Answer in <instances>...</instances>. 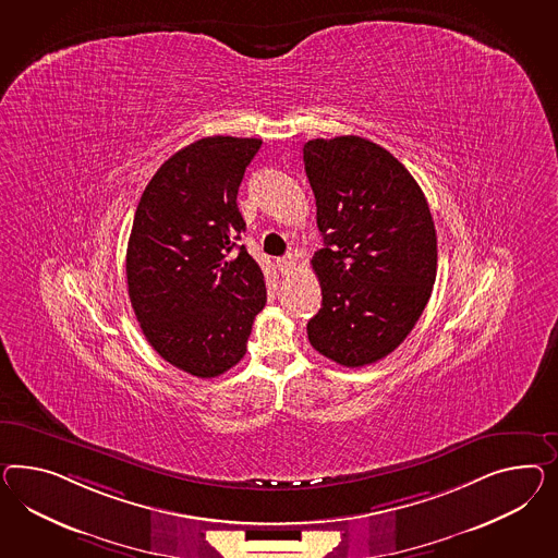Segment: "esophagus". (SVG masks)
<instances>
[{
	"label": "esophagus",
	"instance_id": "esophagus-1",
	"mask_svg": "<svg viewBox=\"0 0 558 558\" xmlns=\"http://www.w3.org/2000/svg\"><path fill=\"white\" fill-rule=\"evenodd\" d=\"M294 266H296V257L294 256L276 257V268L282 274H288Z\"/></svg>",
	"mask_w": 558,
	"mask_h": 558
}]
</instances>
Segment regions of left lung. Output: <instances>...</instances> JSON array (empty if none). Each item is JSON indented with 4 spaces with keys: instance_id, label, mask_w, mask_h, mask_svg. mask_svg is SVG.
Wrapping results in <instances>:
<instances>
[{
    "instance_id": "obj_1",
    "label": "left lung",
    "mask_w": 558,
    "mask_h": 558,
    "mask_svg": "<svg viewBox=\"0 0 558 558\" xmlns=\"http://www.w3.org/2000/svg\"><path fill=\"white\" fill-rule=\"evenodd\" d=\"M304 170L325 247L313 256L323 306L311 345L345 367L392 353L414 329L437 278V231L418 182L360 136L308 140Z\"/></svg>"
}]
</instances>
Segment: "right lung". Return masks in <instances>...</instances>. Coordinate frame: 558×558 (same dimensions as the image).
Returning a JSON list of instances; mask_svg holds the SVG:
<instances>
[{"instance_id":"obj_1","label":"right lung","mask_w":558,"mask_h":558,"mask_svg":"<svg viewBox=\"0 0 558 558\" xmlns=\"http://www.w3.org/2000/svg\"><path fill=\"white\" fill-rule=\"evenodd\" d=\"M259 146L196 140L158 168L137 203L125 256L132 308L160 357L191 376H221L240 362L266 304L264 274L238 245V191Z\"/></svg>"}]
</instances>
